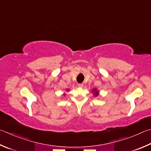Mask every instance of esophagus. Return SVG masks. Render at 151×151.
I'll return each instance as SVG.
<instances>
[{
	"label": "esophagus",
	"instance_id": "obj_1",
	"mask_svg": "<svg viewBox=\"0 0 151 151\" xmlns=\"http://www.w3.org/2000/svg\"><path fill=\"white\" fill-rule=\"evenodd\" d=\"M78 86L80 87V88H82L83 86V84L82 83H79V84H78Z\"/></svg>",
	"mask_w": 151,
	"mask_h": 151
}]
</instances>
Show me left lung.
Listing matches in <instances>:
<instances>
[{
  "instance_id": "1",
  "label": "left lung",
  "mask_w": 151,
  "mask_h": 151,
  "mask_svg": "<svg viewBox=\"0 0 151 151\" xmlns=\"http://www.w3.org/2000/svg\"><path fill=\"white\" fill-rule=\"evenodd\" d=\"M98 91H96V90H94V94H95V96H98Z\"/></svg>"
}]
</instances>
